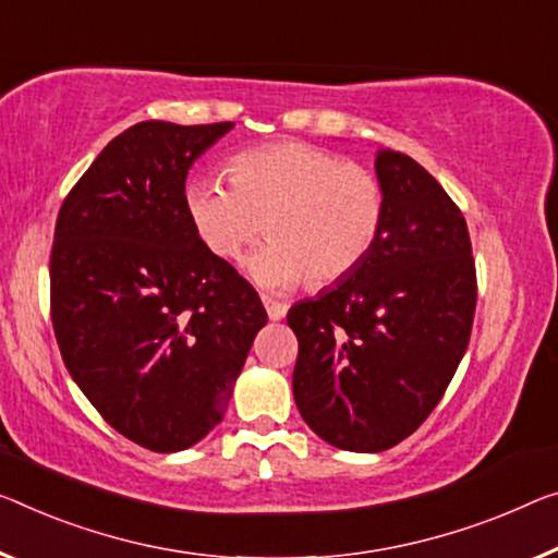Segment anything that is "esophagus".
I'll use <instances>...</instances> for the list:
<instances>
[{"mask_svg":"<svg viewBox=\"0 0 558 558\" xmlns=\"http://www.w3.org/2000/svg\"><path fill=\"white\" fill-rule=\"evenodd\" d=\"M264 308H267L271 322H281L287 316V304L284 302H274V299H264Z\"/></svg>","mask_w":558,"mask_h":558,"instance_id":"obj_1","label":"esophagus"}]
</instances>
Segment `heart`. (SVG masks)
Here are the masks:
<instances>
[{
    "instance_id": "b5f03b06",
    "label": "heart",
    "mask_w": 558,
    "mask_h": 558,
    "mask_svg": "<svg viewBox=\"0 0 558 558\" xmlns=\"http://www.w3.org/2000/svg\"><path fill=\"white\" fill-rule=\"evenodd\" d=\"M229 186L196 179L184 209L211 256L236 262L267 225L269 242L246 259L264 289L308 279L329 287L354 274L379 242L387 196L372 171L304 142H279L229 159Z\"/></svg>"
}]
</instances>
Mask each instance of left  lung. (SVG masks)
Returning a JSON list of instances; mask_svg holds the SVG:
<instances>
[{"mask_svg":"<svg viewBox=\"0 0 558 558\" xmlns=\"http://www.w3.org/2000/svg\"><path fill=\"white\" fill-rule=\"evenodd\" d=\"M379 242L347 279L289 308L299 339L291 389L331 447L391 449L422 426L464 356L476 308L466 221L407 154L379 149Z\"/></svg>","mask_w":558,"mask_h":558,"instance_id":"left-lung-1","label":"left lung"}]
</instances>
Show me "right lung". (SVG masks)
<instances>
[{
  "instance_id": "right-lung-1",
  "label": "right lung",
  "mask_w": 558,
  "mask_h": 558,
  "mask_svg": "<svg viewBox=\"0 0 558 558\" xmlns=\"http://www.w3.org/2000/svg\"><path fill=\"white\" fill-rule=\"evenodd\" d=\"M231 126H130L57 217L51 322L64 364L109 426L159 453L225 418L267 324L259 294L204 250L184 209L192 165Z\"/></svg>"
}]
</instances>
